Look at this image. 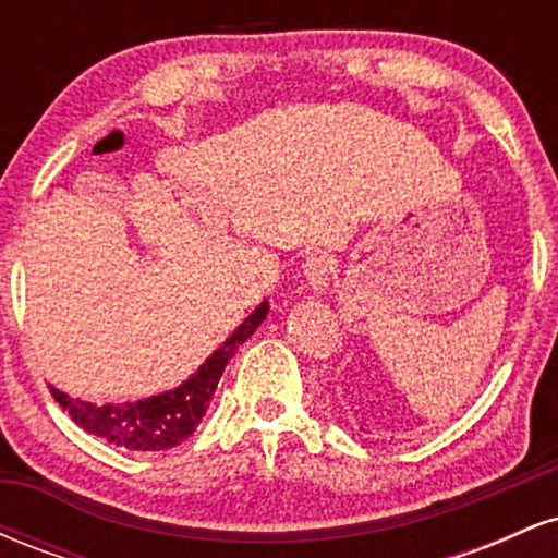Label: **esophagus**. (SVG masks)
Segmentation results:
<instances>
[{"label":"esophagus","mask_w":558,"mask_h":558,"mask_svg":"<svg viewBox=\"0 0 558 558\" xmlns=\"http://www.w3.org/2000/svg\"><path fill=\"white\" fill-rule=\"evenodd\" d=\"M304 278L315 291H325L332 280V257L325 252L310 254L304 262Z\"/></svg>","instance_id":"esophagus-1"}]
</instances>
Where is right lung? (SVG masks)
Wrapping results in <instances>:
<instances>
[{
	"mask_svg": "<svg viewBox=\"0 0 558 558\" xmlns=\"http://www.w3.org/2000/svg\"><path fill=\"white\" fill-rule=\"evenodd\" d=\"M267 312H270V304L262 301L257 310L233 330V336L183 386L165 390L159 396H149V399L133 403H101L99 407V403L92 401L70 399L68 393L57 388L49 390H52L54 401L73 417L75 425H81L86 433L99 435L107 444L131 448V451H162V448H172L183 444L196 430V425L207 414V407L213 401L215 388L220 383L222 369H226L230 356L259 328Z\"/></svg>",
	"mask_w": 558,
	"mask_h": 558,
	"instance_id": "obj_1",
	"label": "right lung"
}]
</instances>
